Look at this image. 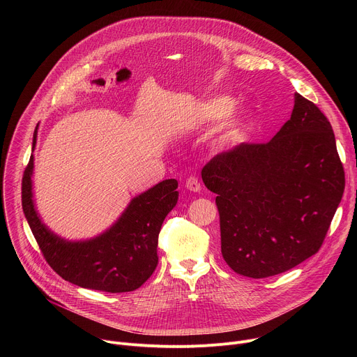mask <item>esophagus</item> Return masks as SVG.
<instances>
[{
    "instance_id": "34e87169",
    "label": "esophagus",
    "mask_w": 357,
    "mask_h": 357,
    "mask_svg": "<svg viewBox=\"0 0 357 357\" xmlns=\"http://www.w3.org/2000/svg\"><path fill=\"white\" fill-rule=\"evenodd\" d=\"M185 186H186V189L190 190V192H200V190H202V185H200L197 176H195V175H190V176L186 179Z\"/></svg>"
}]
</instances>
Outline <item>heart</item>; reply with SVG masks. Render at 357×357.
Returning <instances> with one entry per match:
<instances>
[{
  "label": "heart",
  "instance_id": "obj_1",
  "mask_svg": "<svg viewBox=\"0 0 357 357\" xmlns=\"http://www.w3.org/2000/svg\"><path fill=\"white\" fill-rule=\"evenodd\" d=\"M234 109V100L231 97H218L200 107V116L205 121H220L227 117ZM247 121L244 117L236 119L227 124L225 138L226 141H240L244 137Z\"/></svg>",
  "mask_w": 357,
  "mask_h": 357
}]
</instances>
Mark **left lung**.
Instances as JSON below:
<instances>
[{"label": "left lung", "instance_id": "obj_1", "mask_svg": "<svg viewBox=\"0 0 357 357\" xmlns=\"http://www.w3.org/2000/svg\"><path fill=\"white\" fill-rule=\"evenodd\" d=\"M202 179L218 195L222 256L250 278L285 273L317 254L344 190L332 126L299 93L268 142L213 157Z\"/></svg>", "mask_w": 357, "mask_h": 357}]
</instances>
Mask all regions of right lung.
<instances>
[{"label":"right lung","instance_id":"add662e5","mask_svg":"<svg viewBox=\"0 0 357 357\" xmlns=\"http://www.w3.org/2000/svg\"><path fill=\"white\" fill-rule=\"evenodd\" d=\"M32 169L31 155L22 176V209L46 263L58 275L83 288L113 294L134 291L152 275L158 264L161 226L178 202L176 179L162 181L134 197L106 233L89 241L70 243L40 222L32 200Z\"/></svg>","mask_w":357,"mask_h":357}]
</instances>
